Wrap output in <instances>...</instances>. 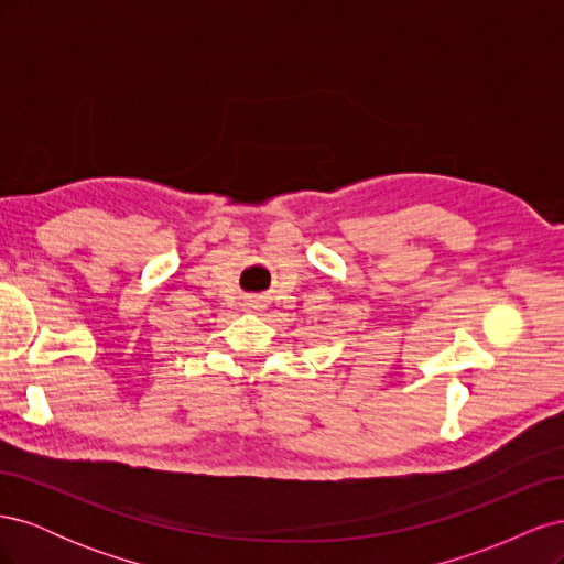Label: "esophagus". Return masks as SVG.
I'll list each match as a JSON object with an SVG mask.
<instances>
[{
    "instance_id": "obj_1",
    "label": "esophagus",
    "mask_w": 564,
    "mask_h": 564,
    "mask_svg": "<svg viewBox=\"0 0 564 564\" xmlns=\"http://www.w3.org/2000/svg\"><path fill=\"white\" fill-rule=\"evenodd\" d=\"M245 308H247V311H259V308H263V305H261V301H259V299L249 296V299L245 301Z\"/></svg>"
}]
</instances>
